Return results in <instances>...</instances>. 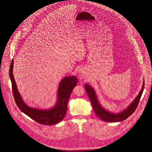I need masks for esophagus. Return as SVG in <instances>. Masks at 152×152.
Segmentation results:
<instances>
[{
	"label": "esophagus",
	"mask_w": 152,
	"mask_h": 152,
	"mask_svg": "<svg viewBox=\"0 0 152 152\" xmlns=\"http://www.w3.org/2000/svg\"><path fill=\"white\" fill-rule=\"evenodd\" d=\"M79 75H80V77L81 78H83V77H84V74H83V72H81Z\"/></svg>",
	"instance_id": "1"
}]
</instances>
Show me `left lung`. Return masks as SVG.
<instances>
[{"label":"left lung","mask_w":152,"mask_h":152,"mask_svg":"<svg viewBox=\"0 0 152 152\" xmlns=\"http://www.w3.org/2000/svg\"><path fill=\"white\" fill-rule=\"evenodd\" d=\"M85 89L87 91L89 98L92 103V107L94 110L96 115L103 121L107 122H120L127 119L129 116L135 111L137 105L139 104V101L142 96L144 87H145V82H143V87L140 91L138 96L136 98V99L133 101V102L130 104V106L124 110L123 112L118 114H114L110 113L106 110H105L99 105L98 101L96 98L95 92L93 88H92L88 84L85 85Z\"/></svg>","instance_id":"left-lung-1"}]
</instances>
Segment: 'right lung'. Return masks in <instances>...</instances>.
I'll return each mask as SVG.
<instances>
[{
    "mask_svg": "<svg viewBox=\"0 0 152 152\" xmlns=\"http://www.w3.org/2000/svg\"><path fill=\"white\" fill-rule=\"evenodd\" d=\"M13 60L11 62L9 75L12 82V91L15 102L23 113L37 123L45 125H53L60 122L65 116L67 103L74 88L77 85L76 77H66L61 81L58 91V101L56 105L50 110H39L27 107L18 92L13 75Z\"/></svg>",
    "mask_w": 152,
    "mask_h": 152,
    "instance_id": "1",
    "label": "right lung"
}]
</instances>
